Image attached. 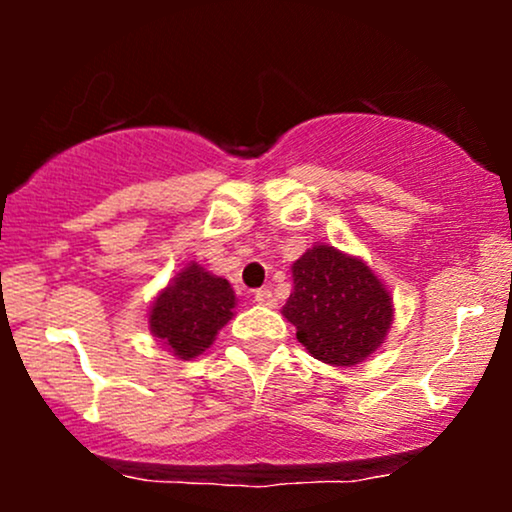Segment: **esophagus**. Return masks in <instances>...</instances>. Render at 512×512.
<instances>
[{
	"label": "esophagus",
	"mask_w": 512,
	"mask_h": 512,
	"mask_svg": "<svg viewBox=\"0 0 512 512\" xmlns=\"http://www.w3.org/2000/svg\"><path fill=\"white\" fill-rule=\"evenodd\" d=\"M255 303L257 305H274L272 289H257L255 291Z\"/></svg>",
	"instance_id": "1"
}]
</instances>
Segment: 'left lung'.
<instances>
[{
	"instance_id": "1",
	"label": "left lung",
	"mask_w": 512,
	"mask_h": 512,
	"mask_svg": "<svg viewBox=\"0 0 512 512\" xmlns=\"http://www.w3.org/2000/svg\"><path fill=\"white\" fill-rule=\"evenodd\" d=\"M293 293L284 305L296 337L317 361L356 366L383 344L392 298L358 257L315 245L293 262Z\"/></svg>"
}]
</instances>
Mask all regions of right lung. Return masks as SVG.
Returning <instances> with one entry per match:
<instances>
[{
  "mask_svg": "<svg viewBox=\"0 0 512 512\" xmlns=\"http://www.w3.org/2000/svg\"><path fill=\"white\" fill-rule=\"evenodd\" d=\"M236 293L223 276L187 264L173 284L151 305L149 330L182 361H190L214 344L216 334L233 317Z\"/></svg>",
  "mask_w": 512,
  "mask_h": 512,
  "instance_id": "right-lung-1",
  "label": "right lung"
}]
</instances>
